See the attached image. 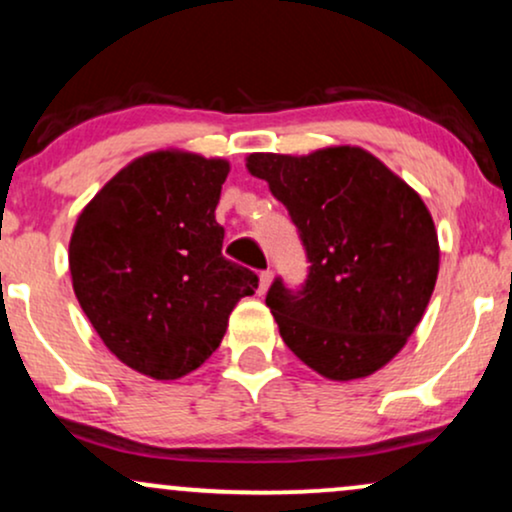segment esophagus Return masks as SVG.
Instances as JSON below:
<instances>
[{
	"label": "esophagus",
	"instance_id": "1",
	"mask_svg": "<svg viewBox=\"0 0 512 512\" xmlns=\"http://www.w3.org/2000/svg\"><path fill=\"white\" fill-rule=\"evenodd\" d=\"M269 284H272V272H269V269H264V272H260V293L267 291Z\"/></svg>",
	"mask_w": 512,
	"mask_h": 512
}]
</instances>
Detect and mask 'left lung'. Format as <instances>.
<instances>
[{"mask_svg": "<svg viewBox=\"0 0 512 512\" xmlns=\"http://www.w3.org/2000/svg\"><path fill=\"white\" fill-rule=\"evenodd\" d=\"M248 170L289 209L310 267L267 291L281 339L330 380L366 378L399 354L438 279V236L421 197L358 146L250 154Z\"/></svg>", "mask_w": 512, "mask_h": 512, "instance_id": "obj_1", "label": "left lung"}]
</instances>
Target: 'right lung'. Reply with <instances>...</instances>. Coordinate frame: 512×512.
<instances>
[{"instance_id":"add662e5","label":"right lung","mask_w":512,"mask_h":512,"mask_svg":"<svg viewBox=\"0 0 512 512\" xmlns=\"http://www.w3.org/2000/svg\"><path fill=\"white\" fill-rule=\"evenodd\" d=\"M221 158L156 151L122 168L88 202L69 272L93 330L129 368L178 380L219 349L228 315L257 274L226 260L216 204Z\"/></svg>"}]
</instances>
